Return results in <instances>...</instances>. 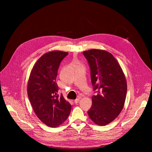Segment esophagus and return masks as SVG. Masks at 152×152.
Masks as SVG:
<instances>
[{
	"label": "esophagus",
	"mask_w": 152,
	"mask_h": 152,
	"mask_svg": "<svg viewBox=\"0 0 152 152\" xmlns=\"http://www.w3.org/2000/svg\"><path fill=\"white\" fill-rule=\"evenodd\" d=\"M79 100H80V98H77L76 99L74 100V103H75V104H77L79 102Z\"/></svg>",
	"instance_id": "esophagus-1"
}]
</instances>
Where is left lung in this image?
<instances>
[{"instance_id": "left-lung-1", "label": "left lung", "mask_w": 152, "mask_h": 152, "mask_svg": "<svg viewBox=\"0 0 152 152\" xmlns=\"http://www.w3.org/2000/svg\"><path fill=\"white\" fill-rule=\"evenodd\" d=\"M91 69L94 90L89 117L96 124L105 126L112 122L122 110L127 94V82L122 68L113 55L102 49L83 52Z\"/></svg>"}]
</instances>
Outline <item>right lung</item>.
Segmentation results:
<instances>
[{"instance_id": "add662e5", "label": "right lung", "mask_w": 152, "mask_h": 152, "mask_svg": "<svg viewBox=\"0 0 152 152\" xmlns=\"http://www.w3.org/2000/svg\"><path fill=\"white\" fill-rule=\"evenodd\" d=\"M67 52L53 50L43 54L30 72L27 93L36 115L50 127H58L65 122L72 106L62 94L59 96L56 82L58 70Z\"/></svg>"}]
</instances>
